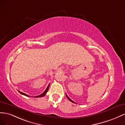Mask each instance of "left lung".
<instances>
[{"label": "left lung", "mask_w": 125, "mask_h": 125, "mask_svg": "<svg viewBox=\"0 0 125 125\" xmlns=\"http://www.w3.org/2000/svg\"><path fill=\"white\" fill-rule=\"evenodd\" d=\"M66 97H67V98H68V99H69V100H70V101L71 102H72V103H75L74 102H73L72 100H71V99H70V98L68 97V96H67L66 94Z\"/></svg>", "instance_id": "1"}]
</instances>
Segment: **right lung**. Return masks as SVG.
I'll return each instance as SVG.
<instances>
[{"label": "right lung", "mask_w": 125, "mask_h": 125, "mask_svg": "<svg viewBox=\"0 0 125 125\" xmlns=\"http://www.w3.org/2000/svg\"><path fill=\"white\" fill-rule=\"evenodd\" d=\"M50 84H49V85H48V87H47V88H46V90L44 91V92L42 94H41V95H38V96H34V97H43V96H44L46 94H47V92L48 91V90H49V86H50ZM21 94H22V95H24V96H28V97H30V96H29L28 95H27L26 94H24V93H22V92H21L20 91H18Z\"/></svg>", "instance_id": "add662e5"}]
</instances>
